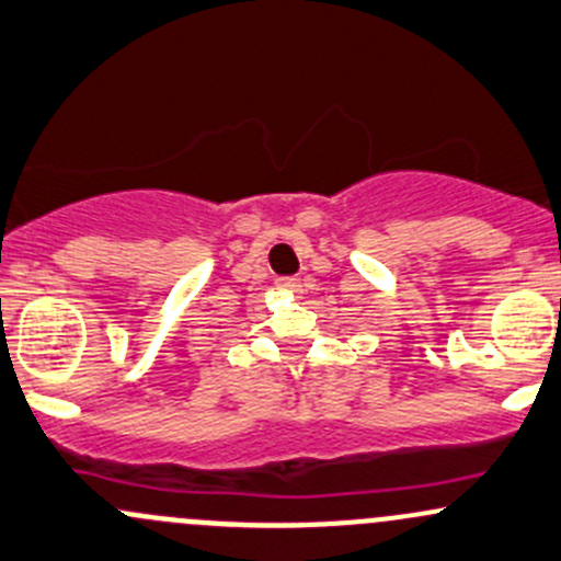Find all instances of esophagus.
I'll return each instance as SVG.
<instances>
[{
  "label": "esophagus",
  "mask_w": 561,
  "mask_h": 561,
  "mask_svg": "<svg viewBox=\"0 0 561 561\" xmlns=\"http://www.w3.org/2000/svg\"><path fill=\"white\" fill-rule=\"evenodd\" d=\"M278 288H283V291H288V294H302V280L280 278L278 280Z\"/></svg>",
  "instance_id": "1"
}]
</instances>
